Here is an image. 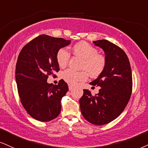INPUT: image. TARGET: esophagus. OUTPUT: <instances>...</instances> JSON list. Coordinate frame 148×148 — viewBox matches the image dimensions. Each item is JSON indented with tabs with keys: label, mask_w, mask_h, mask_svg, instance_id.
Masks as SVG:
<instances>
[{
	"label": "esophagus",
	"mask_w": 148,
	"mask_h": 148,
	"mask_svg": "<svg viewBox=\"0 0 148 148\" xmlns=\"http://www.w3.org/2000/svg\"><path fill=\"white\" fill-rule=\"evenodd\" d=\"M73 88V87L72 86H71V85H69V90H72Z\"/></svg>",
	"instance_id": "obj_1"
}]
</instances>
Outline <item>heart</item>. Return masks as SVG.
Segmentation results:
<instances>
[{"instance_id": "obj_1", "label": "heart", "mask_w": 148, "mask_h": 148, "mask_svg": "<svg viewBox=\"0 0 148 148\" xmlns=\"http://www.w3.org/2000/svg\"><path fill=\"white\" fill-rule=\"evenodd\" d=\"M75 56L82 59L80 69L83 71L76 72L71 69H66L62 73V78L66 82L71 86H76L88 79V73L91 77H99L106 68V61L103 56L98 53V51L86 42H80L72 48ZM71 54L66 49L61 48L56 53V60L60 67L64 68L68 64Z\"/></svg>"}]
</instances>
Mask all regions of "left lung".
I'll use <instances>...</instances> for the list:
<instances>
[{"label": "left lung", "instance_id": "8db88e82", "mask_svg": "<svg viewBox=\"0 0 148 148\" xmlns=\"http://www.w3.org/2000/svg\"><path fill=\"white\" fill-rule=\"evenodd\" d=\"M93 43L103 50L106 64L102 74L90 83L101 88L99 92L93 96L84 89L79 106L87 121L101 125L115 119L126 107L132 90V71L127 55L120 47L106 40Z\"/></svg>", "mask_w": 148, "mask_h": 148}]
</instances>
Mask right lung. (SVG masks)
<instances>
[{"instance_id": "right-lung-1", "label": "right lung", "mask_w": 148, "mask_h": 148, "mask_svg": "<svg viewBox=\"0 0 148 148\" xmlns=\"http://www.w3.org/2000/svg\"><path fill=\"white\" fill-rule=\"evenodd\" d=\"M71 40L40 35L22 49L16 66L18 95L24 108L38 121H51L61 111V99L69 87L63 79L58 85L47 83L50 75L60 70L56 53Z\"/></svg>"}]
</instances>
